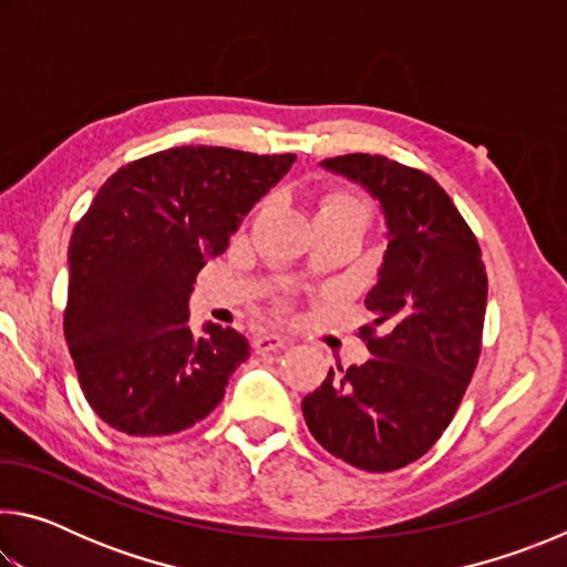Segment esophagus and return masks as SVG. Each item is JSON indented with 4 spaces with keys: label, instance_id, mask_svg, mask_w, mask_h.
Segmentation results:
<instances>
[{
    "label": "esophagus",
    "instance_id": "34e87169",
    "mask_svg": "<svg viewBox=\"0 0 567 567\" xmlns=\"http://www.w3.org/2000/svg\"><path fill=\"white\" fill-rule=\"evenodd\" d=\"M287 342H290V340L282 338V334L260 332V334H255V338H252V348H255L257 354H267V352H277V350L287 348Z\"/></svg>",
    "mask_w": 567,
    "mask_h": 567
}]
</instances>
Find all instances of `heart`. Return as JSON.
Instances as JSON below:
<instances>
[{
  "label": "heart",
  "instance_id": "b5f03b06",
  "mask_svg": "<svg viewBox=\"0 0 567 567\" xmlns=\"http://www.w3.org/2000/svg\"><path fill=\"white\" fill-rule=\"evenodd\" d=\"M322 209H358V213L368 215V209H364L362 199L350 195V192H330V195L322 199L320 213H322Z\"/></svg>",
  "mask_w": 567,
  "mask_h": 567
}]
</instances>
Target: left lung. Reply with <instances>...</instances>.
<instances>
[{
    "instance_id": "8db88e82",
    "label": "left lung",
    "mask_w": 567,
    "mask_h": 567,
    "mask_svg": "<svg viewBox=\"0 0 567 567\" xmlns=\"http://www.w3.org/2000/svg\"><path fill=\"white\" fill-rule=\"evenodd\" d=\"M370 192L388 223L380 280L360 328L372 358L328 372L302 400L312 437L352 467L390 473L427 453L473 380L487 305L480 245L437 182L382 155L322 162Z\"/></svg>"
}]
</instances>
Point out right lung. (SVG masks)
<instances>
[{"label": "right lung", "mask_w": 567, "mask_h": 567, "mask_svg": "<svg viewBox=\"0 0 567 567\" xmlns=\"http://www.w3.org/2000/svg\"><path fill=\"white\" fill-rule=\"evenodd\" d=\"M295 155L172 147L120 167L70 239L64 338L90 408L132 437L187 430L249 358L233 328L189 330V295Z\"/></svg>", "instance_id": "add662e5"}]
</instances>
